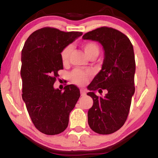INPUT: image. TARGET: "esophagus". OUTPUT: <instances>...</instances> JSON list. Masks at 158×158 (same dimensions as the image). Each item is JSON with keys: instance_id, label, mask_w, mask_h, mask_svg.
Instances as JSON below:
<instances>
[{"instance_id": "obj_1", "label": "esophagus", "mask_w": 158, "mask_h": 158, "mask_svg": "<svg viewBox=\"0 0 158 158\" xmlns=\"http://www.w3.org/2000/svg\"><path fill=\"white\" fill-rule=\"evenodd\" d=\"M80 93H81V96H84L86 94V92H85V90L84 89H81L80 90Z\"/></svg>"}]
</instances>
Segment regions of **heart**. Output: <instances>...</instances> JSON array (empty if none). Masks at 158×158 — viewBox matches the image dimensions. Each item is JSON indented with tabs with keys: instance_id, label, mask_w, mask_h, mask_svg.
<instances>
[{
	"instance_id": "heart-1",
	"label": "heart",
	"mask_w": 158,
	"mask_h": 158,
	"mask_svg": "<svg viewBox=\"0 0 158 158\" xmlns=\"http://www.w3.org/2000/svg\"><path fill=\"white\" fill-rule=\"evenodd\" d=\"M82 47L88 56L90 58H96L99 55L100 49L99 45L95 42L89 41L83 43ZM73 47L71 44L67 45L61 50L60 56L63 65L68 63L69 57L73 52ZM92 75L91 70H84L81 69H75L69 74V78L74 84L78 85H84L88 81L89 77Z\"/></svg>"
}]
</instances>
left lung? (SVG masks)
I'll return each mask as SVG.
<instances>
[{
    "instance_id": "1",
    "label": "left lung",
    "mask_w": 158,
    "mask_h": 158,
    "mask_svg": "<svg viewBox=\"0 0 158 158\" xmlns=\"http://www.w3.org/2000/svg\"><path fill=\"white\" fill-rule=\"evenodd\" d=\"M83 39L98 41L105 50L102 68L88 86L93 105L88 111L91 130L100 135L118 130L126 121L135 93V59L130 39L116 29L102 26L89 31ZM107 90L104 97L94 92Z\"/></svg>"
}]
</instances>
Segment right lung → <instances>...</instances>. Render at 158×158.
Segmentation results:
<instances>
[{"label":"right lung","instance_id":"1","mask_svg":"<svg viewBox=\"0 0 158 158\" xmlns=\"http://www.w3.org/2000/svg\"><path fill=\"white\" fill-rule=\"evenodd\" d=\"M82 34L42 28L28 37L23 47L22 98L35 127L45 135H58L66 129L69 113L80 97L74 85H65L62 91L55 89L53 84L63 69L61 50Z\"/></svg>","mask_w":158,"mask_h":158}]
</instances>
